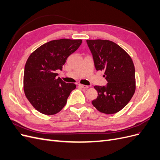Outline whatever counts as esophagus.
<instances>
[{"label": "esophagus", "mask_w": 160, "mask_h": 160, "mask_svg": "<svg viewBox=\"0 0 160 160\" xmlns=\"http://www.w3.org/2000/svg\"><path fill=\"white\" fill-rule=\"evenodd\" d=\"M79 86L81 88H82V89H88V88H89V86H88V85H85L79 84Z\"/></svg>", "instance_id": "1"}]
</instances>
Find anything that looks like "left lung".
<instances>
[{
    "label": "left lung",
    "mask_w": 160,
    "mask_h": 160,
    "mask_svg": "<svg viewBox=\"0 0 160 160\" xmlns=\"http://www.w3.org/2000/svg\"><path fill=\"white\" fill-rule=\"evenodd\" d=\"M97 71H103L108 83L96 85L98 96L92 104L100 112L113 114L122 110L135 91V67L122 47L108 40H87Z\"/></svg>",
    "instance_id": "1"
}]
</instances>
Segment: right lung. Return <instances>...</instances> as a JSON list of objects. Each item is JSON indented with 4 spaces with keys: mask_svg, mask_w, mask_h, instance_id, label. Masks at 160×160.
<instances>
[{
    "mask_svg": "<svg viewBox=\"0 0 160 160\" xmlns=\"http://www.w3.org/2000/svg\"><path fill=\"white\" fill-rule=\"evenodd\" d=\"M82 40L62 38L46 42L32 52L24 71V91L31 105L40 113L54 115L64 108L74 83L57 78L67 58L81 45Z\"/></svg>",
    "mask_w": 160,
    "mask_h": 160,
    "instance_id": "obj_1",
    "label": "right lung"
}]
</instances>
